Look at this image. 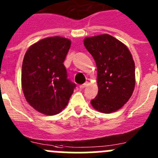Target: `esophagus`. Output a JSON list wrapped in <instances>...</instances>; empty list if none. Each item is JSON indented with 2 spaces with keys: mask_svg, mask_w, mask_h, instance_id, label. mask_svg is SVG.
<instances>
[{
  "mask_svg": "<svg viewBox=\"0 0 158 158\" xmlns=\"http://www.w3.org/2000/svg\"><path fill=\"white\" fill-rule=\"evenodd\" d=\"M89 82L86 81V82H85V83H84L83 85H80V88H81V89H85V88H86V87L88 86V85H89Z\"/></svg>",
  "mask_w": 158,
  "mask_h": 158,
  "instance_id": "1",
  "label": "esophagus"
}]
</instances>
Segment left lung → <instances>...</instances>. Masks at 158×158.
I'll return each mask as SVG.
<instances>
[{
	"label": "left lung",
	"mask_w": 158,
	"mask_h": 158,
	"mask_svg": "<svg viewBox=\"0 0 158 158\" xmlns=\"http://www.w3.org/2000/svg\"><path fill=\"white\" fill-rule=\"evenodd\" d=\"M86 49L97 66L99 92L91 104L99 112H115L126 103L135 84V63L128 48L109 34L86 37Z\"/></svg>",
	"instance_id": "8db88e82"
}]
</instances>
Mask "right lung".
<instances>
[{
	"instance_id": "1",
	"label": "right lung",
	"mask_w": 158,
	"mask_h": 158,
	"mask_svg": "<svg viewBox=\"0 0 158 158\" xmlns=\"http://www.w3.org/2000/svg\"><path fill=\"white\" fill-rule=\"evenodd\" d=\"M71 41L48 37L29 48L22 66V88L38 112L55 115L66 107L76 85L68 78L64 62Z\"/></svg>"
}]
</instances>
